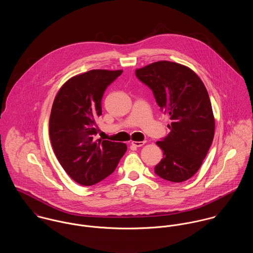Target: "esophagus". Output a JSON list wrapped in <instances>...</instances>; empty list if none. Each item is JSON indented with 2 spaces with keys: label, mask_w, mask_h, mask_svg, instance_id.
I'll return each instance as SVG.
<instances>
[{
  "label": "esophagus",
  "mask_w": 253,
  "mask_h": 253,
  "mask_svg": "<svg viewBox=\"0 0 253 253\" xmlns=\"http://www.w3.org/2000/svg\"><path fill=\"white\" fill-rule=\"evenodd\" d=\"M145 142H146L145 140H142V141H132L131 143H132V145H134L136 147H140V146H142Z\"/></svg>",
  "instance_id": "34e87169"
}]
</instances>
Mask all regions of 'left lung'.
I'll use <instances>...</instances> for the list:
<instances>
[{
    "mask_svg": "<svg viewBox=\"0 0 253 253\" xmlns=\"http://www.w3.org/2000/svg\"><path fill=\"white\" fill-rule=\"evenodd\" d=\"M135 74L152 90L161 111L171 120L168 136L156 142L163 158L154 171L169 181L187 180L201 167L214 136L208 91L192 70L173 62H155Z\"/></svg>",
    "mask_w": 253,
    "mask_h": 253,
    "instance_id": "8db88e82",
    "label": "left lung"
}]
</instances>
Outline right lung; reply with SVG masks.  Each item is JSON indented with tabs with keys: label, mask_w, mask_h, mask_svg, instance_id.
<instances>
[{
	"label": "right lung",
	"mask_w": 253,
	"mask_h": 253,
	"mask_svg": "<svg viewBox=\"0 0 253 253\" xmlns=\"http://www.w3.org/2000/svg\"><path fill=\"white\" fill-rule=\"evenodd\" d=\"M122 71L91 70L70 79L54 99L49 137L57 159L76 182L90 186L112 174L127 150L122 142L95 140L107 87Z\"/></svg>",
	"instance_id": "right-lung-1"
}]
</instances>
